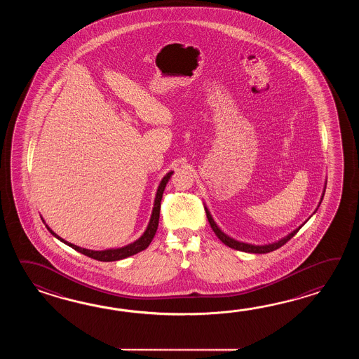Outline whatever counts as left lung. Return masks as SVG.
Returning <instances> with one entry per match:
<instances>
[{"mask_svg":"<svg viewBox=\"0 0 359 359\" xmlns=\"http://www.w3.org/2000/svg\"><path fill=\"white\" fill-rule=\"evenodd\" d=\"M323 195H325V191H323ZM322 198L323 196L320 198V201H322ZM205 213L206 218H208V221L210 223V227L214 231V233L217 235V237L221 240L222 243L224 245H227L229 248H232V249H236V250H240V252H254V254H266V252H273L276 249H278V248H281L283 245L286 244L290 238L295 236L297 235V232H298L299 229L303 227V224L299 227V229H295V231H292L291 233H289L287 236L283 237L281 238L280 241H277V243H273V244H268V245H252V244H245V243H240V241H236V240H233V238H231V237L227 236L224 232H222L219 227L215 224V222L213 221V218H212V215L209 213V210L205 208Z\"/></svg>","mask_w":359,"mask_h":359,"instance_id":"left-lung-1","label":"left lung"}]
</instances>
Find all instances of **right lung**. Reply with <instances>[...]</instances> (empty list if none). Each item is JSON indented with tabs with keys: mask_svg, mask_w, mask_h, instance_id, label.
Masks as SVG:
<instances>
[{
	"mask_svg": "<svg viewBox=\"0 0 359 359\" xmlns=\"http://www.w3.org/2000/svg\"><path fill=\"white\" fill-rule=\"evenodd\" d=\"M172 175H173V172H169L168 175L161 180V184H159L158 191H156V198H155V203H154L153 214H151V218H150V222H149V226H147V229H146L145 232H144V235L140 237L138 240H136L135 243H132V244L123 246V248H119V249H109V250L96 252V250H88V249L79 248V246H76V245L70 244L68 241H65L64 238L57 236L53 229H48V226H46L47 229H48L56 238H59L60 241H62L64 244L69 245L70 248H73L76 252H82V254L90 257L92 259L100 260V262H114V260L128 258L130 255H135V254H137V252L145 250L146 248L151 243L154 236H155V232H156L158 224H159V214H161V198H163V192H164V189H165V186H167L169 178H170Z\"/></svg>",
	"mask_w": 359,
	"mask_h": 359,
	"instance_id": "1",
	"label": "right lung"
}]
</instances>
